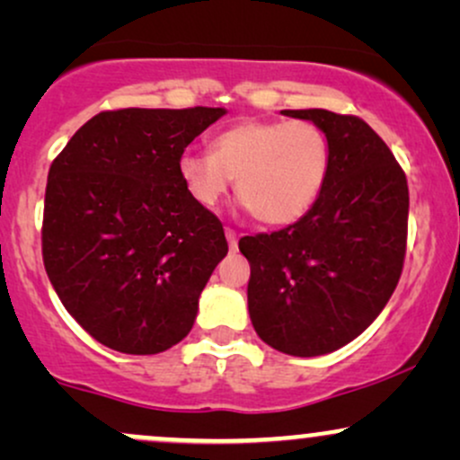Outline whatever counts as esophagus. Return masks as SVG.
Segmentation results:
<instances>
[{
	"label": "esophagus",
	"instance_id": "1",
	"mask_svg": "<svg viewBox=\"0 0 460 460\" xmlns=\"http://www.w3.org/2000/svg\"><path fill=\"white\" fill-rule=\"evenodd\" d=\"M225 235H226V242H229L231 251H237V231L235 229H229V226H226Z\"/></svg>",
	"mask_w": 460,
	"mask_h": 460
}]
</instances>
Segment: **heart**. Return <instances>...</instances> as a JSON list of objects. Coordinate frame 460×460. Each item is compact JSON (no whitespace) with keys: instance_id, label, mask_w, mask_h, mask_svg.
Listing matches in <instances>:
<instances>
[{"instance_id":"b5f03b06","label":"heart","mask_w":460,"mask_h":460,"mask_svg":"<svg viewBox=\"0 0 460 460\" xmlns=\"http://www.w3.org/2000/svg\"><path fill=\"white\" fill-rule=\"evenodd\" d=\"M331 168V145L311 120L248 119L212 140V151H183L177 171L188 194L214 208L235 190L263 225L303 218L318 200Z\"/></svg>"}]
</instances>
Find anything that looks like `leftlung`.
I'll use <instances>...</instances> for the list:
<instances>
[{
    "mask_svg": "<svg viewBox=\"0 0 460 460\" xmlns=\"http://www.w3.org/2000/svg\"><path fill=\"white\" fill-rule=\"evenodd\" d=\"M281 114L324 131L331 168L303 218L240 240L251 263L248 314L274 350L318 357L361 335L392 298L404 266L409 186L358 116L318 108Z\"/></svg>",
    "mask_w": 460,
    "mask_h": 460,
    "instance_id": "left-lung-1",
    "label": "left lung"
}]
</instances>
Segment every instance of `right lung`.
Here are the masks:
<instances>
[{
	"label": "right lung",
	"instance_id": "right-lung-1",
	"mask_svg": "<svg viewBox=\"0 0 460 460\" xmlns=\"http://www.w3.org/2000/svg\"><path fill=\"white\" fill-rule=\"evenodd\" d=\"M223 108L105 110L49 168L43 261L65 309L99 344L157 355L192 329L229 251L223 223L188 194L177 162Z\"/></svg>",
	"mask_w": 460,
	"mask_h": 460
}]
</instances>
